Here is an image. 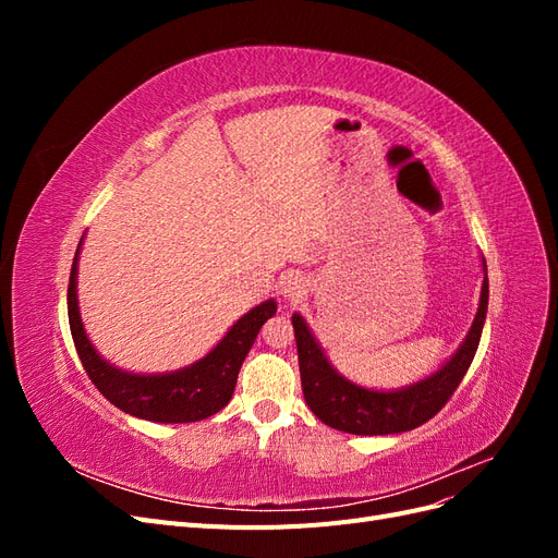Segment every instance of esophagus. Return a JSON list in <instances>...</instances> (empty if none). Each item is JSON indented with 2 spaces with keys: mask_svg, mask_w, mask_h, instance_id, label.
Returning <instances> with one entry per match:
<instances>
[{
  "mask_svg": "<svg viewBox=\"0 0 558 558\" xmlns=\"http://www.w3.org/2000/svg\"><path fill=\"white\" fill-rule=\"evenodd\" d=\"M305 293H307V281H305V277H300V275H286V277L281 279V295H283L286 300L295 302V300H300V298H305Z\"/></svg>",
  "mask_w": 558,
  "mask_h": 558,
  "instance_id": "obj_1",
  "label": "esophagus"
}]
</instances>
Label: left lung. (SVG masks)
I'll return each mask as SVG.
<instances>
[{"label": "left lung", "instance_id": "obj_1", "mask_svg": "<svg viewBox=\"0 0 558 558\" xmlns=\"http://www.w3.org/2000/svg\"><path fill=\"white\" fill-rule=\"evenodd\" d=\"M486 269V263H484ZM488 307V279L484 277L480 310L461 349L437 373L402 391H369L340 377L316 344L305 318L293 314L302 393L310 410L326 426L353 435H391L426 424L459 388L475 359Z\"/></svg>", "mask_w": 558, "mask_h": 558}]
</instances>
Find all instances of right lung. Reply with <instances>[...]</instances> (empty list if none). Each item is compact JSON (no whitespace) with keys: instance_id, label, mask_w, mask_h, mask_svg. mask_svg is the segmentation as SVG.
<instances>
[{"instance_id":"1","label":"right lung","mask_w":558,"mask_h":558,"mask_svg":"<svg viewBox=\"0 0 558 558\" xmlns=\"http://www.w3.org/2000/svg\"><path fill=\"white\" fill-rule=\"evenodd\" d=\"M76 260L78 251L72 265L70 289H66V312H70V328L81 365L97 391L125 414L156 421V424H191V421L221 412L232 398L240 367L253 340L265 320L275 316L277 302L267 300L244 314L216 349L191 367L170 375H132L99 356L83 330L76 302Z\"/></svg>"}]
</instances>
